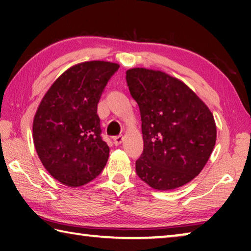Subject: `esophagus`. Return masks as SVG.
<instances>
[{
    "mask_svg": "<svg viewBox=\"0 0 251 251\" xmlns=\"http://www.w3.org/2000/svg\"><path fill=\"white\" fill-rule=\"evenodd\" d=\"M113 141H114V144H115V145H120V144H122L123 141H124V136H123V135L115 136V137L113 138Z\"/></svg>",
    "mask_w": 251,
    "mask_h": 251,
    "instance_id": "1",
    "label": "esophagus"
}]
</instances>
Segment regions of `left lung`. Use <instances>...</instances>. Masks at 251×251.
Here are the masks:
<instances>
[{"instance_id":"1","label":"left lung","mask_w":251,"mask_h":251,"mask_svg":"<svg viewBox=\"0 0 251 251\" xmlns=\"http://www.w3.org/2000/svg\"><path fill=\"white\" fill-rule=\"evenodd\" d=\"M126 80L142 117L138 177L157 190L186 185L202 171L214 150V115L184 82L161 71L135 67L126 72Z\"/></svg>"}]
</instances>
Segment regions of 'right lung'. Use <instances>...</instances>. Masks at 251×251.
<instances>
[{
  "mask_svg": "<svg viewBox=\"0 0 251 251\" xmlns=\"http://www.w3.org/2000/svg\"><path fill=\"white\" fill-rule=\"evenodd\" d=\"M116 63L90 61L70 67L52 84L33 120V142L50 176L69 187L92 181L103 171L109 147L97 115L101 93Z\"/></svg>",
  "mask_w": 251,
  "mask_h": 251,
  "instance_id": "right-lung-1",
  "label": "right lung"
}]
</instances>
